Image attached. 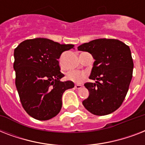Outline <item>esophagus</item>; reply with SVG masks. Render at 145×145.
<instances>
[{
    "label": "esophagus",
    "mask_w": 145,
    "mask_h": 145,
    "mask_svg": "<svg viewBox=\"0 0 145 145\" xmlns=\"http://www.w3.org/2000/svg\"><path fill=\"white\" fill-rule=\"evenodd\" d=\"M74 88L77 89H80L82 88V85H80V84H76L74 86Z\"/></svg>",
    "instance_id": "34e87169"
}]
</instances>
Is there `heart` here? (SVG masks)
Segmentation results:
<instances>
[{
  "label": "heart",
  "instance_id": "b5f03b06",
  "mask_svg": "<svg viewBox=\"0 0 145 145\" xmlns=\"http://www.w3.org/2000/svg\"><path fill=\"white\" fill-rule=\"evenodd\" d=\"M66 77L71 81L79 84L84 80V78L86 77V74L81 71H71L67 73Z\"/></svg>",
  "mask_w": 145,
  "mask_h": 145
}]
</instances>
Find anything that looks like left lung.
<instances>
[{"label":"left lung","mask_w":145,"mask_h":145,"mask_svg":"<svg viewBox=\"0 0 145 145\" xmlns=\"http://www.w3.org/2000/svg\"><path fill=\"white\" fill-rule=\"evenodd\" d=\"M77 49L89 52L95 60L89 79L96 81L84 84L89 95L83 105L93 114H111L121 106L133 77L130 49L119 40L106 38L93 40Z\"/></svg>","instance_id":"obj_1"}]
</instances>
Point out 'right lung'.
Masks as SVG:
<instances>
[{
  "label": "right lung",
  "mask_w": 145,
  "mask_h": 145,
  "mask_svg": "<svg viewBox=\"0 0 145 145\" xmlns=\"http://www.w3.org/2000/svg\"><path fill=\"white\" fill-rule=\"evenodd\" d=\"M74 46L35 38L24 40L15 49L16 86L22 105L33 118L47 120L56 117L64 92L74 86L72 81H60L64 74L58 61L62 52Z\"/></svg>",
  "instance_id": "obj_1"
}]
</instances>
